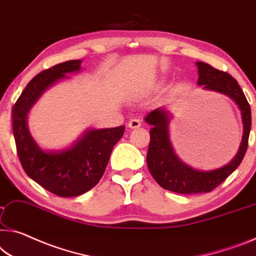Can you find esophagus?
Returning a JSON list of instances; mask_svg holds the SVG:
<instances>
[{"label":"esophagus","instance_id":"34e87169","mask_svg":"<svg viewBox=\"0 0 256 256\" xmlns=\"http://www.w3.org/2000/svg\"><path fill=\"white\" fill-rule=\"evenodd\" d=\"M128 127L132 128V129L138 128V127H140V121L138 119H132L130 121H129Z\"/></svg>","mask_w":256,"mask_h":256}]
</instances>
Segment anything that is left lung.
<instances>
[{"label": "left lung", "instance_id": "1", "mask_svg": "<svg viewBox=\"0 0 256 256\" xmlns=\"http://www.w3.org/2000/svg\"><path fill=\"white\" fill-rule=\"evenodd\" d=\"M196 66L199 76L198 86H202L204 90L228 96L237 104L242 114V137L237 154L229 164L212 170L196 169L180 160L172 148L169 135L172 118L170 112L164 108H158L148 113L145 116V121L152 126L146 156L148 170L161 188L182 194L210 192L232 174L246 153L252 126L250 106L238 82L230 74L206 62H196Z\"/></svg>", "mask_w": 256, "mask_h": 256}]
</instances>
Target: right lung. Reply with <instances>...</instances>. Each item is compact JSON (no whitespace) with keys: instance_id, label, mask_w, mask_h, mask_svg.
I'll return each mask as SVG.
<instances>
[{"instance_id":"1","label":"right lung","mask_w":256,"mask_h":256,"mask_svg":"<svg viewBox=\"0 0 256 256\" xmlns=\"http://www.w3.org/2000/svg\"><path fill=\"white\" fill-rule=\"evenodd\" d=\"M81 62L80 60L60 62L38 74L12 108L14 137L24 170L34 182L60 196H80L100 182L126 128H88L62 150H44L30 135L27 124L30 110L46 90L70 78L68 74L81 72Z\"/></svg>"}]
</instances>
